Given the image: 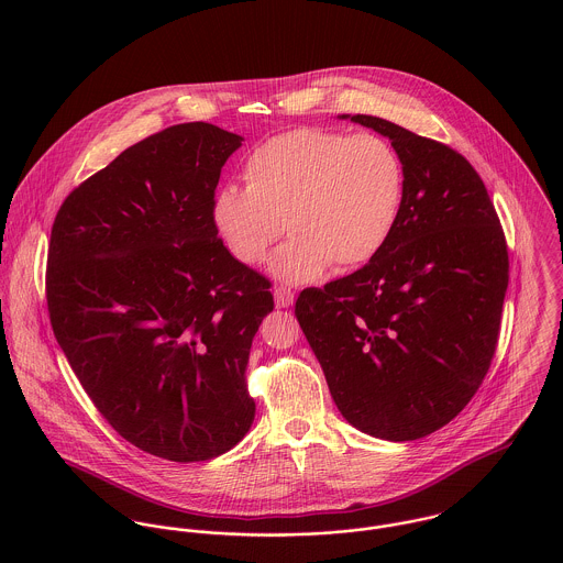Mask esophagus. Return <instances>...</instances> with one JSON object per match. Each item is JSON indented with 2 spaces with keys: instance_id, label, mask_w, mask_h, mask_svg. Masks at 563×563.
<instances>
[{
  "instance_id": "esophagus-1",
  "label": "esophagus",
  "mask_w": 563,
  "mask_h": 563,
  "mask_svg": "<svg viewBox=\"0 0 563 563\" xmlns=\"http://www.w3.org/2000/svg\"><path fill=\"white\" fill-rule=\"evenodd\" d=\"M273 295H275V306L277 308H290L292 301H295V292L290 288H284V286H277Z\"/></svg>"
}]
</instances>
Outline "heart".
<instances>
[{
    "label": "heart",
    "instance_id": "1",
    "mask_svg": "<svg viewBox=\"0 0 563 563\" xmlns=\"http://www.w3.org/2000/svg\"><path fill=\"white\" fill-rule=\"evenodd\" d=\"M244 181L217 190L214 228L242 264H260L288 228L290 241L268 264L284 284L319 279L331 264L351 271L375 260L405 199L401 156L377 134H277L249 154Z\"/></svg>",
    "mask_w": 563,
    "mask_h": 563
}]
</instances>
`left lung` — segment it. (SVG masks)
I'll return each mask as SVG.
<instances>
[{
    "label": "left lung",
    "mask_w": 563,
    "mask_h": 563,
    "mask_svg": "<svg viewBox=\"0 0 563 563\" xmlns=\"http://www.w3.org/2000/svg\"><path fill=\"white\" fill-rule=\"evenodd\" d=\"M405 168L399 223L353 275L295 306L349 424L407 442L451 422L482 386L509 279L507 244L479 173L451 147L368 114Z\"/></svg>",
    "instance_id": "obj_1"
}]
</instances>
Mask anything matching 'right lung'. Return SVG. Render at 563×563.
Segmentation results:
<instances>
[{"instance_id": "obj_1", "label": "right lung", "mask_w": 563, "mask_h": 563, "mask_svg": "<svg viewBox=\"0 0 563 563\" xmlns=\"http://www.w3.org/2000/svg\"><path fill=\"white\" fill-rule=\"evenodd\" d=\"M242 136L166 128L88 177L60 206L47 308L81 388L141 451L203 462L253 424L246 362L273 312L268 279L219 239L212 199Z\"/></svg>"}]
</instances>
